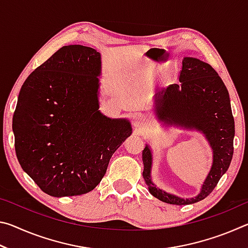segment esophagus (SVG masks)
<instances>
[{
    "label": "esophagus",
    "instance_id": "obj_1",
    "mask_svg": "<svg viewBox=\"0 0 248 248\" xmlns=\"http://www.w3.org/2000/svg\"><path fill=\"white\" fill-rule=\"evenodd\" d=\"M145 123V117L141 114H137L136 116H133L132 119V124L134 125V128H141L142 125Z\"/></svg>",
    "mask_w": 248,
    "mask_h": 248
}]
</instances>
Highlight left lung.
<instances>
[{"instance_id": "left-lung-1", "label": "left lung", "mask_w": 248, "mask_h": 248, "mask_svg": "<svg viewBox=\"0 0 248 248\" xmlns=\"http://www.w3.org/2000/svg\"><path fill=\"white\" fill-rule=\"evenodd\" d=\"M179 82L155 94V115L163 123L178 124L186 129L202 132L213 152L211 170L198 196L190 199L179 198L153 184L152 152L146 145L142 152L144 165L142 175L150 194L155 198L170 204L184 205L208 197L228 170L233 156L235 128L229 92L211 65L196 58H184Z\"/></svg>"}]
</instances>
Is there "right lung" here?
Listing matches in <instances>:
<instances>
[{
	"instance_id": "add662e5",
	"label": "right lung",
	"mask_w": 248,
	"mask_h": 248,
	"mask_svg": "<svg viewBox=\"0 0 248 248\" xmlns=\"http://www.w3.org/2000/svg\"><path fill=\"white\" fill-rule=\"evenodd\" d=\"M100 53L64 46L29 75L13 116L22 169L46 194L70 197L93 190L112 154L132 133L127 119L98 110Z\"/></svg>"
}]
</instances>
